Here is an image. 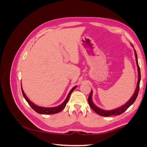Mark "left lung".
Masks as SVG:
<instances>
[{"instance_id": "obj_1", "label": "left lung", "mask_w": 147, "mask_h": 147, "mask_svg": "<svg viewBox=\"0 0 147 147\" xmlns=\"http://www.w3.org/2000/svg\"><path fill=\"white\" fill-rule=\"evenodd\" d=\"M134 53H135L136 64H137V70H138V81H137V87H136V89L134 94L132 95V96L131 97V99L129 100L125 104L123 105L121 107H119V108L115 109L112 110H103V109H101L99 108L98 107H97L94 103H93L92 100V91L91 90L90 94V96H89L88 99L89 105H90V106L91 107V108L93 110H94L96 113L100 115V116L109 117V116H112V115H121L124 112H125V111L135 102V100L137 98V97L138 96L139 91V85H140V67L139 66V64H138L137 55V53H136V51L135 50H134Z\"/></svg>"}]
</instances>
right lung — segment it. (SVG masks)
<instances>
[{
	"label": "right lung",
	"instance_id": "1",
	"mask_svg": "<svg viewBox=\"0 0 147 147\" xmlns=\"http://www.w3.org/2000/svg\"><path fill=\"white\" fill-rule=\"evenodd\" d=\"M76 88H77V86H75L72 89V90L70 91L67 96V97H66V99H65V100L63 102V103H62L61 105H59L58 106L55 107H40V106H38L37 105H35V104L33 103V102H31L28 99V97L26 96L25 93H24V92L23 90V88H22V86H21V91H22V93H23V95L24 97V99H26V100L28 102L29 105L32 108V109L34 110L35 111V112L38 113H39V114L50 115V114H55V113H59V112H61V111H62L65 108V107L67 103V102L69 99L70 94H72V92L74 91V90Z\"/></svg>",
	"mask_w": 147,
	"mask_h": 147
}]
</instances>
